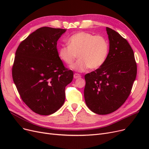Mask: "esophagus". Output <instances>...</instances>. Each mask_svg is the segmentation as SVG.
<instances>
[{
    "label": "esophagus",
    "instance_id": "34e87169",
    "mask_svg": "<svg viewBox=\"0 0 149 149\" xmlns=\"http://www.w3.org/2000/svg\"><path fill=\"white\" fill-rule=\"evenodd\" d=\"M81 77V76H80V74H77V73H75V74H74V79H79V78H80Z\"/></svg>",
    "mask_w": 149,
    "mask_h": 149
}]
</instances>
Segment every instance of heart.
Returning <instances> with one entry per match:
<instances>
[{
    "instance_id": "heart-1",
    "label": "heart",
    "mask_w": 149,
    "mask_h": 149,
    "mask_svg": "<svg viewBox=\"0 0 149 149\" xmlns=\"http://www.w3.org/2000/svg\"><path fill=\"white\" fill-rule=\"evenodd\" d=\"M68 46L58 49V57L66 65H71L77 57L79 60L70 68L82 72L88 68L95 69L102 66L109 53V45L102 36H94L87 32H79L70 36Z\"/></svg>"
}]
</instances>
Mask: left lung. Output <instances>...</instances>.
Segmentation results:
<instances>
[{"mask_svg":"<svg viewBox=\"0 0 149 149\" xmlns=\"http://www.w3.org/2000/svg\"><path fill=\"white\" fill-rule=\"evenodd\" d=\"M109 51L100 68L86 74L84 96L91 111L99 115L113 112L129 96L135 80L137 66L128 42L106 27Z\"/></svg>","mask_w":149,"mask_h":149,"instance_id":"8db88e82","label":"left lung"}]
</instances>
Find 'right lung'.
I'll use <instances>...</instances> for the list:
<instances>
[{"label":"right lung","mask_w":149,"mask_h":149,"mask_svg":"<svg viewBox=\"0 0 149 149\" xmlns=\"http://www.w3.org/2000/svg\"><path fill=\"white\" fill-rule=\"evenodd\" d=\"M66 29L42 27L22 41L15 52L13 79L19 95L33 112H56L65 100V88L73 72L58 57L57 43Z\"/></svg>","instance_id":"add662e5"}]
</instances>
